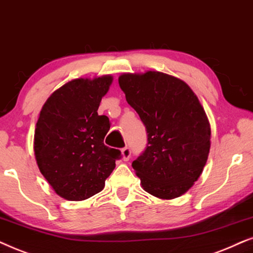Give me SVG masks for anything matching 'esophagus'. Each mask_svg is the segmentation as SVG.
<instances>
[{
    "label": "esophagus",
    "mask_w": 253,
    "mask_h": 253,
    "mask_svg": "<svg viewBox=\"0 0 253 253\" xmlns=\"http://www.w3.org/2000/svg\"><path fill=\"white\" fill-rule=\"evenodd\" d=\"M121 154H123V160L124 161H128L130 156H132V150H130L129 147H125L121 150Z\"/></svg>",
    "instance_id": "34e87169"
}]
</instances>
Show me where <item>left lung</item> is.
<instances>
[{
    "instance_id": "8db88e82",
    "label": "left lung",
    "mask_w": 253,
    "mask_h": 253,
    "mask_svg": "<svg viewBox=\"0 0 253 253\" xmlns=\"http://www.w3.org/2000/svg\"><path fill=\"white\" fill-rule=\"evenodd\" d=\"M119 85L147 130V147L132 167L148 193L173 199L190 190L206 164L211 127L183 81L160 72L124 74Z\"/></svg>"
}]
</instances>
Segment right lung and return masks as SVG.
Segmentation results:
<instances>
[{"instance_id": "add662e5", "label": "right lung", "mask_w": 253, "mask_h": 253, "mask_svg": "<svg viewBox=\"0 0 253 253\" xmlns=\"http://www.w3.org/2000/svg\"><path fill=\"white\" fill-rule=\"evenodd\" d=\"M111 76L77 79L55 90L40 112L35 155L40 172L60 197L80 201L104 188L121 151L104 144L111 123L98 116Z\"/></svg>"}]
</instances>
